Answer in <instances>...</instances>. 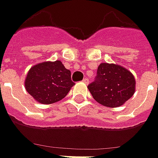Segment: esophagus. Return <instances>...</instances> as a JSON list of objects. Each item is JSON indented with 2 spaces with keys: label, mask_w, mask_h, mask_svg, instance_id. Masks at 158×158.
Wrapping results in <instances>:
<instances>
[{
  "label": "esophagus",
  "mask_w": 158,
  "mask_h": 158,
  "mask_svg": "<svg viewBox=\"0 0 158 158\" xmlns=\"http://www.w3.org/2000/svg\"><path fill=\"white\" fill-rule=\"evenodd\" d=\"M83 82H84L85 84H88L89 80H88V79H87V78H84V79H83Z\"/></svg>",
  "instance_id": "esophagus-1"
}]
</instances>
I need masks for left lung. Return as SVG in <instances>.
I'll list each match as a JSON object with an SVG mask.
<instances>
[{"label": "left lung", "instance_id": "1", "mask_svg": "<svg viewBox=\"0 0 158 158\" xmlns=\"http://www.w3.org/2000/svg\"><path fill=\"white\" fill-rule=\"evenodd\" d=\"M135 80L127 69L114 64L102 63L95 79L87 86L94 99L108 107L123 105L135 93Z\"/></svg>", "mask_w": 158, "mask_h": 158}]
</instances>
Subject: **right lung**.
<instances>
[{"instance_id": "1", "label": "right lung", "mask_w": 158, "mask_h": 158, "mask_svg": "<svg viewBox=\"0 0 158 158\" xmlns=\"http://www.w3.org/2000/svg\"><path fill=\"white\" fill-rule=\"evenodd\" d=\"M73 85L71 72L59 60L35 64L30 68L25 79L27 92L42 104L61 101Z\"/></svg>"}]
</instances>
